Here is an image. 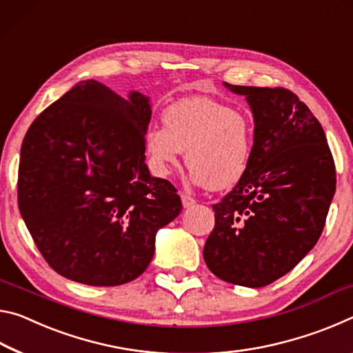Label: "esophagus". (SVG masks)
Here are the masks:
<instances>
[{
  "instance_id": "obj_1",
  "label": "esophagus",
  "mask_w": 353,
  "mask_h": 353,
  "mask_svg": "<svg viewBox=\"0 0 353 353\" xmlns=\"http://www.w3.org/2000/svg\"><path fill=\"white\" fill-rule=\"evenodd\" d=\"M180 197H181V201H183V206L184 208H189V206H192V205H195V199H192L190 197V195H188V194H180Z\"/></svg>"
}]
</instances>
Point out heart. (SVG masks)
Instances as JSON below:
<instances>
[{"instance_id":"obj_1","label":"heart","mask_w":353,"mask_h":353,"mask_svg":"<svg viewBox=\"0 0 353 353\" xmlns=\"http://www.w3.org/2000/svg\"><path fill=\"white\" fill-rule=\"evenodd\" d=\"M164 128H150L145 147L161 175L180 164L186 152L190 178L212 190L233 186L244 175L253 150L248 115L211 98L175 101L164 111Z\"/></svg>"}]
</instances>
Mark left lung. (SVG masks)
Returning <instances> with one entry per match:
<instances>
[{"mask_svg":"<svg viewBox=\"0 0 353 353\" xmlns=\"http://www.w3.org/2000/svg\"><path fill=\"white\" fill-rule=\"evenodd\" d=\"M225 85L244 95L255 120L250 163L212 205L216 223L203 258L219 279L263 288L316 245L336 189V169L321 123L283 88Z\"/></svg>","mask_w":353,"mask_h":353,"instance_id":"1","label":"left lung"}]
</instances>
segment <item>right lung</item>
Returning a JSON list of instances; mask_svg holds the SVG:
<instances>
[{
  "instance_id": "obj_1",
  "label": "right lung",
  "mask_w": 353,
  "mask_h": 353,
  "mask_svg": "<svg viewBox=\"0 0 353 353\" xmlns=\"http://www.w3.org/2000/svg\"><path fill=\"white\" fill-rule=\"evenodd\" d=\"M148 98L81 81L31 123L19 208L45 261L68 280L119 286L148 268L159 228L181 211L175 186L150 175Z\"/></svg>"
}]
</instances>
